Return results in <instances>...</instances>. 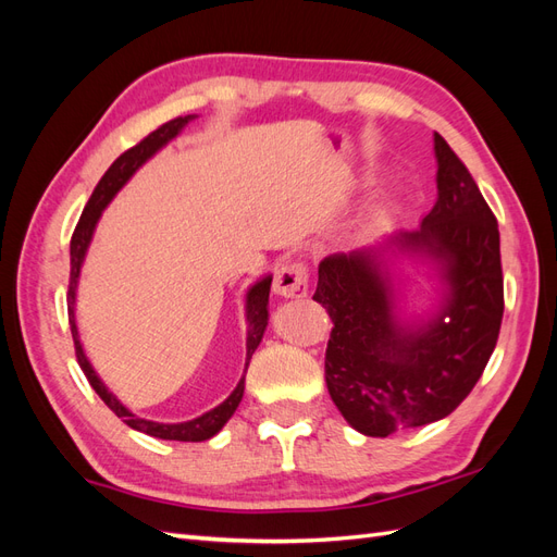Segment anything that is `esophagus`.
<instances>
[{"label":"esophagus","instance_id":"34e87169","mask_svg":"<svg viewBox=\"0 0 557 557\" xmlns=\"http://www.w3.org/2000/svg\"><path fill=\"white\" fill-rule=\"evenodd\" d=\"M274 295L288 297V299H299L307 297L309 293V267L301 262H288L281 264L274 274V285H272Z\"/></svg>","mask_w":557,"mask_h":557}]
</instances>
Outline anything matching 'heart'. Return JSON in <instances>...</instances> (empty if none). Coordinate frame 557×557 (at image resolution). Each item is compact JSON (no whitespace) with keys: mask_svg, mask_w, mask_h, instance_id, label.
I'll list each match as a JSON object with an SVG mask.
<instances>
[{"mask_svg":"<svg viewBox=\"0 0 557 557\" xmlns=\"http://www.w3.org/2000/svg\"><path fill=\"white\" fill-rule=\"evenodd\" d=\"M381 221H383V215H381V213H372V223H374V225H379Z\"/></svg>","mask_w":557,"mask_h":557,"instance_id":"heart-1","label":"heart"}]
</instances>
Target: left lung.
<instances>
[{"label": "left lung", "instance_id": "left-lung-1", "mask_svg": "<svg viewBox=\"0 0 557 557\" xmlns=\"http://www.w3.org/2000/svg\"><path fill=\"white\" fill-rule=\"evenodd\" d=\"M436 205L420 230L318 264L313 299L332 318L325 381L346 423L367 436L423 428L460 407L491 360L504 313L497 218L462 160L434 134ZM428 257L441 309L401 319L389 262Z\"/></svg>", "mask_w": 557, "mask_h": 557}]
</instances>
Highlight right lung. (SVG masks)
<instances>
[{
	"label": "right lung",
	"mask_w": 557,
	"mask_h": 557,
	"mask_svg": "<svg viewBox=\"0 0 557 557\" xmlns=\"http://www.w3.org/2000/svg\"><path fill=\"white\" fill-rule=\"evenodd\" d=\"M193 117L197 115H183V117H174V121L164 123L162 127H158L156 132H150L144 141H139L137 146H132L129 150L117 158L107 174L99 178L97 188L92 193V197L88 199L86 209L81 213V221L74 230V237H72V246H70V256H72V274H70V293H66V309H70V325H72V336H74V348H76V360L83 369V374L90 381L92 391L102 397V401L107 407L123 420L125 425H129L132 430L144 432L148 436H156V440H170V442H207L211 436H215L218 432L223 430V425L232 418V413L237 411L239 401L244 397V381L246 376H242V381L234 387L232 395L223 401L218 404L215 409L201 413L199 418L193 420H185V423H156V420H146L134 416L127 407H123V401L117 399L109 387L102 383V379L97 376V372L92 369L90 360L86 358V352H83L81 339H78V327H76V285H78V276H81V267L83 260H86V252L88 246L92 242V234L95 227L99 223V218H102V211L107 209L109 201L115 197V193L123 188V185L134 176V172L139 170V166L153 158L160 148H164L172 139H176L181 129L188 125ZM269 288H272V276H264L260 281H256L248 288L246 293V369H248V360L252 358V352L260 346L262 342V334L267 330V320H269Z\"/></svg>",
	"instance_id": "obj_1"
}]
</instances>
